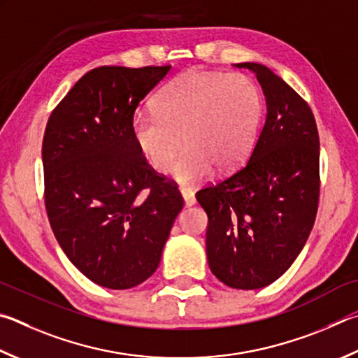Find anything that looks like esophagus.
Wrapping results in <instances>:
<instances>
[{"label":"esophagus","mask_w":358,"mask_h":358,"mask_svg":"<svg viewBox=\"0 0 358 358\" xmlns=\"http://www.w3.org/2000/svg\"><path fill=\"white\" fill-rule=\"evenodd\" d=\"M181 196L185 199V206H192L196 205V196L189 189H181Z\"/></svg>","instance_id":"34e87169"}]
</instances>
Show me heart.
Listing matches in <instances>:
<instances>
[{
  "label": "heart",
  "mask_w": 358,
  "mask_h": 358,
  "mask_svg": "<svg viewBox=\"0 0 358 358\" xmlns=\"http://www.w3.org/2000/svg\"><path fill=\"white\" fill-rule=\"evenodd\" d=\"M259 115L262 96L249 76L186 71L159 90L157 111L134 114L131 134L157 172H164L181 145H187L172 167V177L181 185H196L214 167L230 172L243 164Z\"/></svg>",
  "instance_id": "obj_1"
}]
</instances>
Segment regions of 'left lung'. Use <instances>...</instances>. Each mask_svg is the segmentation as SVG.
<instances>
[{"label":"left lung","instance_id":"left-lung-1","mask_svg":"<svg viewBox=\"0 0 358 358\" xmlns=\"http://www.w3.org/2000/svg\"><path fill=\"white\" fill-rule=\"evenodd\" d=\"M257 75L266 96L264 127L250 158L197 192L208 214L206 257L227 287L258 289L288 271L307 243L320 201V136L301 95L271 69Z\"/></svg>","mask_w":358,"mask_h":358}]
</instances>
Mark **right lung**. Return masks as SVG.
I'll return each instance as SVG.
<instances>
[{
	"instance_id": "right-lung-1",
	"label": "right lung",
	"mask_w": 358,
	"mask_h": 358,
	"mask_svg": "<svg viewBox=\"0 0 358 358\" xmlns=\"http://www.w3.org/2000/svg\"><path fill=\"white\" fill-rule=\"evenodd\" d=\"M164 67L87 71L51 113L42 162L45 208L61 249L89 280L109 289L145 282L183 197L158 175L131 134L139 101Z\"/></svg>"
}]
</instances>
